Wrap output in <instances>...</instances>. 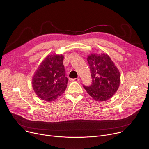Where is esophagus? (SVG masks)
Returning <instances> with one entry per match:
<instances>
[{
    "instance_id": "esophagus-1",
    "label": "esophagus",
    "mask_w": 149,
    "mask_h": 149,
    "mask_svg": "<svg viewBox=\"0 0 149 149\" xmlns=\"http://www.w3.org/2000/svg\"><path fill=\"white\" fill-rule=\"evenodd\" d=\"M73 81H76V82H79L80 81V79L79 78H74V79H72Z\"/></svg>"
}]
</instances>
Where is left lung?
I'll return each instance as SVG.
<instances>
[{"label":"left lung","instance_id":"1","mask_svg":"<svg viewBox=\"0 0 149 149\" xmlns=\"http://www.w3.org/2000/svg\"><path fill=\"white\" fill-rule=\"evenodd\" d=\"M87 61L92 82L90 86L83 87L95 101H107L113 96L119 87V71L107 54H91L88 56Z\"/></svg>","mask_w":149,"mask_h":149}]
</instances>
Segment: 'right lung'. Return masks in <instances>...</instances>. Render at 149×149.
Instances as JSON below:
<instances>
[{"instance_id":"1","label":"right lung","mask_w":149,"mask_h":149,"mask_svg":"<svg viewBox=\"0 0 149 149\" xmlns=\"http://www.w3.org/2000/svg\"><path fill=\"white\" fill-rule=\"evenodd\" d=\"M63 56L48 55L42 61L32 78V87L36 95L46 101H53L65 91L68 78L65 76Z\"/></svg>"}]
</instances>
